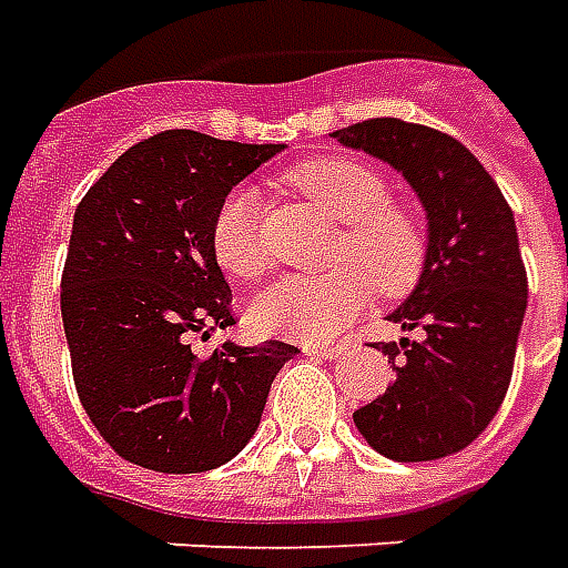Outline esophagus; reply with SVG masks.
I'll return each instance as SVG.
<instances>
[{
	"label": "esophagus",
	"mask_w": 568,
	"mask_h": 568,
	"mask_svg": "<svg viewBox=\"0 0 568 568\" xmlns=\"http://www.w3.org/2000/svg\"><path fill=\"white\" fill-rule=\"evenodd\" d=\"M306 355H313V358H339L343 355V346H322V343H306L304 346Z\"/></svg>",
	"instance_id": "esophagus-1"
}]
</instances>
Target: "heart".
Segmentation results:
<instances>
[{"label":"heart","mask_w":568,"mask_h":568,"mask_svg":"<svg viewBox=\"0 0 568 568\" xmlns=\"http://www.w3.org/2000/svg\"><path fill=\"white\" fill-rule=\"evenodd\" d=\"M288 186L339 222L334 271L280 276L252 301V322L264 334L325 343L367 310L373 292L406 295L424 267V231L409 210L388 201V183L358 159H313L288 171ZM210 246L225 273L255 280L267 267L258 201L234 189L216 207Z\"/></svg>","instance_id":"obj_1"}]
</instances>
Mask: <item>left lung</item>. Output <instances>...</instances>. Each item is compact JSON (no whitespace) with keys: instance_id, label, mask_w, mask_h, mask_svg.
Here are the masks:
<instances>
[{"instance_id":"8db88e82","label":"left lung","mask_w":568,"mask_h":568,"mask_svg":"<svg viewBox=\"0 0 568 568\" xmlns=\"http://www.w3.org/2000/svg\"><path fill=\"white\" fill-rule=\"evenodd\" d=\"M413 186L427 220L418 283L390 322L418 339L385 343L397 376L352 413L390 460H436L466 448L506 397L527 313L515 213L476 155L452 134L376 116L331 134Z\"/></svg>"}]
</instances>
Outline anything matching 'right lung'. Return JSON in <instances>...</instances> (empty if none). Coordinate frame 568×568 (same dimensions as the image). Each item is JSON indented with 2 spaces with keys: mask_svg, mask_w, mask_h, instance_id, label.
Wrapping results in <instances>:
<instances>
[{
  "mask_svg": "<svg viewBox=\"0 0 568 568\" xmlns=\"http://www.w3.org/2000/svg\"><path fill=\"white\" fill-rule=\"evenodd\" d=\"M174 129L129 146L74 210L62 325L83 409L104 443L155 473H207L241 455L295 346L192 337L234 325L210 225L231 189L283 153Z\"/></svg>",
  "mask_w": 568,
  "mask_h": 568,
  "instance_id": "add662e5",
  "label": "right lung"
}]
</instances>
